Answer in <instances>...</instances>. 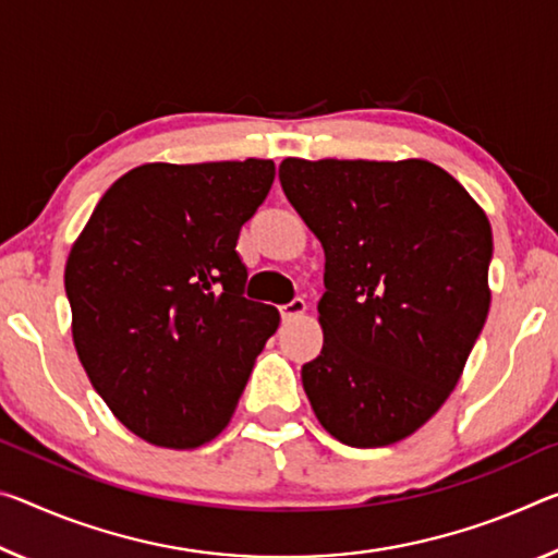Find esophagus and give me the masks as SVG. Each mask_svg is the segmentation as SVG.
Instances as JSON below:
<instances>
[{
    "mask_svg": "<svg viewBox=\"0 0 558 558\" xmlns=\"http://www.w3.org/2000/svg\"><path fill=\"white\" fill-rule=\"evenodd\" d=\"M307 311V305H305V300L303 298H293L290 300V303H286V305H280V317L286 323H290V320H295V317H300Z\"/></svg>",
    "mask_w": 558,
    "mask_h": 558,
    "instance_id": "obj_1",
    "label": "esophagus"
}]
</instances>
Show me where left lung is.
Here are the masks:
<instances>
[{"label": "left lung", "mask_w": 558, "mask_h": 558, "mask_svg": "<svg viewBox=\"0 0 558 558\" xmlns=\"http://www.w3.org/2000/svg\"><path fill=\"white\" fill-rule=\"evenodd\" d=\"M280 185L325 247L307 400L342 445H395L445 404L486 323L489 220L420 158H286Z\"/></svg>", "instance_id": "1"}]
</instances>
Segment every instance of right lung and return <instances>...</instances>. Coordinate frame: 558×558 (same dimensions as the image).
I'll return each mask as SVG.
<instances>
[{
    "label": "right lung",
    "instance_id": "right-lung-1",
    "mask_svg": "<svg viewBox=\"0 0 558 558\" xmlns=\"http://www.w3.org/2000/svg\"><path fill=\"white\" fill-rule=\"evenodd\" d=\"M276 163H146L111 185L69 253L78 360L117 420L156 447L214 439L235 410L272 305L247 300L238 235Z\"/></svg>",
    "mask_w": 558,
    "mask_h": 558
}]
</instances>
